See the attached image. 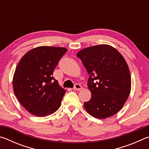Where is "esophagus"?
<instances>
[{
	"instance_id": "34e87169",
	"label": "esophagus",
	"mask_w": 149,
	"mask_h": 149,
	"mask_svg": "<svg viewBox=\"0 0 149 149\" xmlns=\"http://www.w3.org/2000/svg\"><path fill=\"white\" fill-rule=\"evenodd\" d=\"M81 89H82V87L81 86V85H80L79 84H77L75 85V86H74V89H74V90H76V91H80Z\"/></svg>"
}]
</instances>
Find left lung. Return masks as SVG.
Instances as JSON below:
<instances>
[{
    "label": "left lung",
    "instance_id": "1",
    "mask_svg": "<svg viewBox=\"0 0 149 149\" xmlns=\"http://www.w3.org/2000/svg\"><path fill=\"white\" fill-rule=\"evenodd\" d=\"M77 56L89 75L87 85L91 98L84 102L85 110L99 119L112 116L122 109L131 92L130 72L124 58L108 45L85 48Z\"/></svg>",
    "mask_w": 149,
    "mask_h": 149
}]
</instances>
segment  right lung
Returning a JSON list of instances; mask_svg holds the SVG:
<instances>
[{"label": "right lung", "instance_id": "obj_1", "mask_svg": "<svg viewBox=\"0 0 149 149\" xmlns=\"http://www.w3.org/2000/svg\"><path fill=\"white\" fill-rule=\"evenodd\" d=\"M67 50L64 47L41 46L29 50L20 59L12 85L20 104L31 114L47 116L61 105L65 91L52 74Z\"/></svg>", "mask_w": 149, "mask_h": 149}]
</instances>
